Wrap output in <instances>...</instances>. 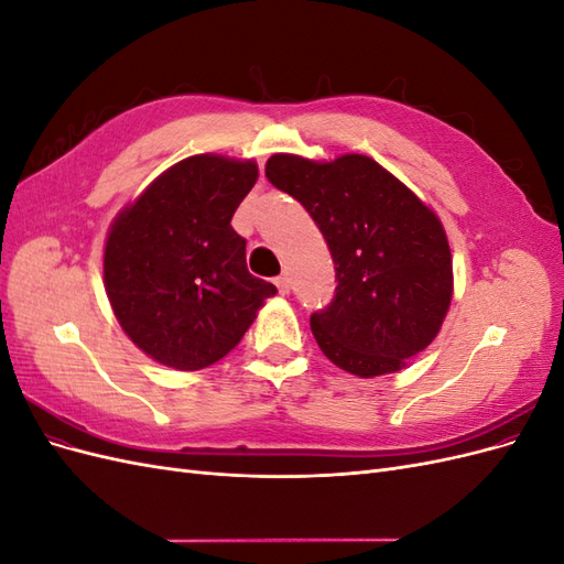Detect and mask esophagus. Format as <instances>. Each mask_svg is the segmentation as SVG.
<instances>
[{
  "mask_svg": "<svg viewBox=\"0 0 564 564\" xmlns=\"http://www.w3.org/2000/svg\"><path fill=\"white\" fill-rule=\"evenodd\" d=\"M275 286H278L280 294H289V278H286V275L275 278Z\"/></svg>",
  "mask_w": 564,
  "mask_h": 564,
  "instance_id": "1",
  "label": "esophagus"
}]
</instances>
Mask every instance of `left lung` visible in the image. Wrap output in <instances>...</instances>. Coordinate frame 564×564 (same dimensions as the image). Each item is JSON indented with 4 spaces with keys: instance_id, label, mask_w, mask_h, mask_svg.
Returning <instances> with one entry per match:
<instances>
[{
    "instance_id": "8db88e82",
    "label": "left lung",
    "mask_w": 564,
    "mask_h": 564,
    "mask_svg": "<svg viewBox=\"0 0 564 564\" xmlns=\"http://www.w3.org/2000/svg\"><path fill=\"white\" fill-rule=\"evenodd\" d=\"M268 181L299 199L327 240L336 292L311 315L319 350L355 377L400 371L437 336L452 301L440 218L365 155H272Z\"/></svg>"
}]
</instances>
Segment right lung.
I'll return each mask as SVG.
<instances>
[{"mask_svg":"<svg viewBox=\"0 0 564 564\" xmlns=\"http://www.w3.org/2000/svg\"><path fill=\"white\" fill-rule=\"evenodd\" d=\"M256 178L249 160L187 158L112 224L108 299L127 336L160 365L195 371L218 362L278 292L247 270V240L230 226Z\"/></svg>","mask_w":564,"mask_h":564,"instance_id":"right-lung-1","label":"right lung"}]
</instances>
